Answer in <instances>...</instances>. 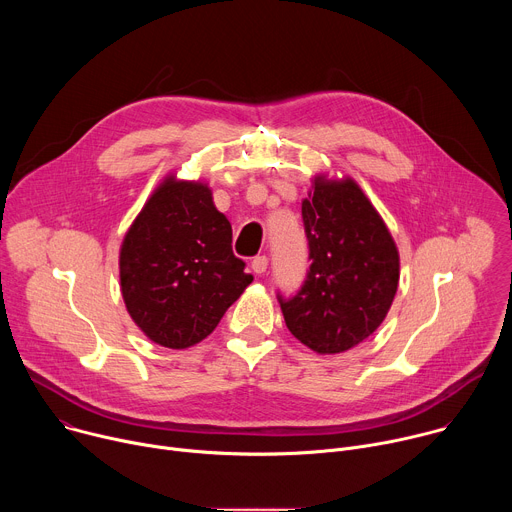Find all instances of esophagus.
Returning <instances> with one entry per match:
<instances>
[{
	"instance_id": "obj_1",
	"label": "esophagus",
	"mask_w": 512,
	"mask_h": 512,
	"mask_svg": "<svg viewBox=\"0 0 512 512\" xmlns=\"http://www.w3.org/2000/svg\"><path fill=\"white\" fill-rule=\"evenodd\" d=\"M267 265H269V259H267L265 255H257V257L251 261V269H253L257 275L265 273V271H267Z\"/></svg>"
}]
</instances>
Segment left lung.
<instances>
[{"instance_id": "1", "label": "left lung", "mask_w": 512, "mask_h": 512, "mask_svg": "<svg viewBox=\"0 0 512 512\" xmlns=\"http://www.w3.org/2000/svg\"><path fill=\"white\" fill-rule=\"evenodd\" d=\"M302 202L310 269L296 296L277 294L285 326L318 354L344 352L385 320L399 285V251L360 186L314 180Z\"/></svg>"}]
</instances>
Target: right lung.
<instances>
[{
	"label": "right lung",
	"mask_w": 512,
	"mask_h": 512,
	"mask_svg": "<svg viewBox=\"0 0 512 512\" xmlns=\"http://www.w3.org/2000/svg\"><path fill=\"white\" fill-rule=\"evenodd\" d=\"M231 243L206 184L170 176L158 186L119 253L123 302L145 336L180 350L216 328L253 281Z\"/></svg>",
	"instance_id": "right-lung-1"
}]
</instances>
